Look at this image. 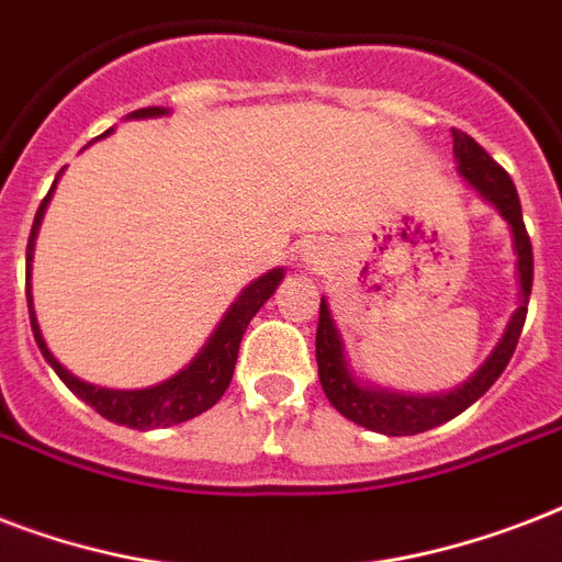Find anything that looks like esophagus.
<instances>
[{
    "instance_id": "1",
    "label": "esophagus",
    "mask_w": 562,
    "mask_h": 562,
    "mask_svg": "<svg viewBox=\"0 0 562 562\" xmlns=\"http://www.w3.org/2000/svg\"><path fill=\"white\" fill-rule=\"evenodd\" d=\"M302 258L307 260V263H316V260L325 258V249H322V246H307V249L302 251Z\"/></svg>"
}]
</instances>
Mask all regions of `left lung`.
Listing matches in <instances>:
<instances>
[{
    "label": "left lung",
    "mask_w": 562,
    "mask_h": 562,
    "mask_svg": "<svg viewBox=\"0 0 562 562\" xmlns=\"http://www.w3.org/2000/svg\"><path fill=\"white\" fill-rule=\"evenodd\" d=\"M454 134L458 172L510 225L516 269H519V307H516V313L507 322L504 337L498 340L493 355L484 360V367L477 369L467 384L451 390V393L439 395H404L390 393V390H378V386H363L358 378L351 375L349 363H346V351H342L340 330L334 325L328 302L322 299L319 325H316V367H319L322 390H325L328 402L346 419L358 422V425H363L369 430H378V434H386V437L422 434V430L437 428L442 422L454 419L467 407H472L498 381L504 367L510 363L521 328H525V316H528L530 286H533V249H530V237L525 232V220H521V204L519 193H516V184H513L510 176L469 134Z\"/></svg>",
    "instance_id": "obj_1"
}]
</instances>
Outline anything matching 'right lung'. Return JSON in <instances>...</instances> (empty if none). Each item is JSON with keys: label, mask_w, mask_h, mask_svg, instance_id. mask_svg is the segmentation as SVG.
Listing matches in <instances>:
<instances>
[{"label": "right lung", "mask_w": 562, "mask_h": 562, "mask_svg": "<svg viewBox=\"0 0 562 562\" xmlns=\"http://www.w3.org/2000/svg\"><path fill=\"white\" fill-rule=\"evenodd\" d=\"M160 114H167V111H164V108H140V111H134V114L128 116H132V120L134 116L143 120V116ZM55 181H58V178H55ZM52 193H55V184H52V190L46 193L41 207H37L32 234H29V249H25V299H29V316H32L34 340H37V349L43 351V358L49 360V367L58 372L60 381H64L81 402H87L95 413H102L104 419L116 422V425H128V428L137 430L169 428V425H181V422L193 419L199 413L211 411L213 404L225 395L228 384H232L237 351H240V340L243 334H246V328H249L251 316L263 307V302H267L269 295L276 293L278 284H281V278H284V269H269L267 276H260L258 281H251V284L240 293V299L228 307L225 316H222V322L211 334V340L204 342V349L195 355L193 363L181 369V372L169 378V381H164V384L158 386H149V390H104V386H93L60 367L58 360H55V355L46 349L41 325H37V316H34V240H37V232H41V220L43 213H46V204H49Z\"/></svg>", "instance_id": "obj_1"}]
</instances>
